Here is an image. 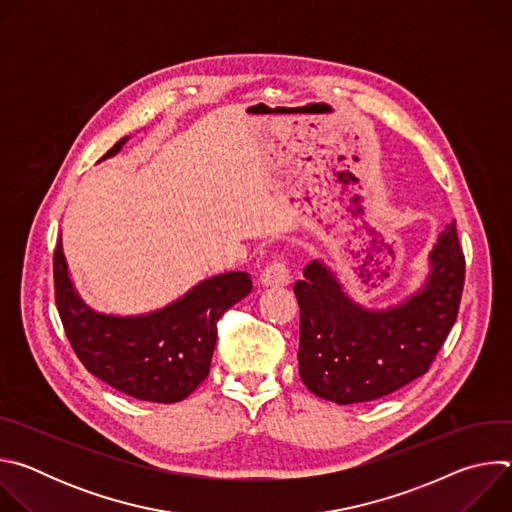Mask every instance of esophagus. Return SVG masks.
Listing matches in <instances>:
<instances>
[{"instance_id": "esophagus-1", "label": "esophagus", "mask_w": 512, "mask_h": 512, "mask_svg": "<svg viewBox=\"0 0 512 512\" xmlns=\"http://www.w3.org/2000/svg\"><path fill=\"white\" fill-rule=\"evenodd\" d=\"M289 281H291L289 269H287L285 261H281V259L269 261L259 277V283L263 287H285V285H289Z\"/></svg>"}]
</instances>
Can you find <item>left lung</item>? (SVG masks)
<instances>
[{
  "mask_svg": "<svg viewBox=\"0 0 512 512\" xmlns=\"http://www.w3.org/2000/svg\"><path fill=\"white\" fill-rule=\"evenodd\" d=\"M417 294L387 310L354 304L320 261L308 263L294 294L300 306V377L338 405L375 401L425 375L460 310L466 259L456 223L437 237Z\"/></svg>",
  "mask_w": 512,
  "mask_h": 512,
  "instance_id": "left-lung-1",
  "label": "left lung"
}]
</instances>
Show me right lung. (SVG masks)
<instances>
[{
	"label": "right lung",
	"mask_w": 512,
	"mask_h": 512,
	"mask_svg": "<svg viewBox=\"0 0 512 512\" xmlns=\"http://www.w3.org/2000/svg\"><path fill=\"white\" fill-rule=\"evenodd\" d=\"M125 141L119 139L101 160L115 156ZM251 289L247 273L231 271L200 281L158 312L107 316L81 300L62 243L54 249V298L72 350L91 375L139 401L186 399L208 377L216 322Z\"/></svg>",
	"instance_id": "add662e5"
}]
</instances>
